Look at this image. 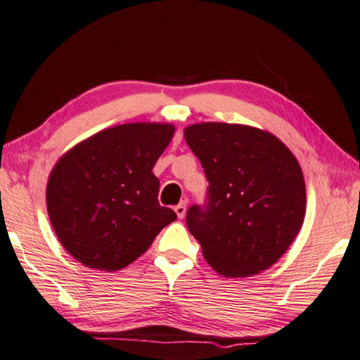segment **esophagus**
I'll return each instance as SVG.
<instances>
[{
  "mask_svg": "<svg viewBox=\"0 0 360 360\" xmlns=\"http://www.w3.org/2000/svg\"><path fill=\"white\" fill-rule=\"evenodd\" d=\"M186 207H188L186 200H181V202L175 207V213H176V217H179L180 219L185 218V215H186Z\"/></svg>",
  "mask_w": 360,
  "mask_h": 360,
  "instance_id": "1",
  "label": "esophagus"
}]
</instances>
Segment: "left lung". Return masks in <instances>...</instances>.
Wrapping results in <instances>:
<instances>
[{
    "instance_id": "8db88e82",
    "label": "left lung",
    "mask_w": 360,
    "mask_h": 360,
    "mask_svg": "<svg viewBox=\"0 0 360 360\" xmlns=\"http://www.w3.org/2000/svg\"><path fill=\"white\" fill-rule=\"evenodd\" d=\"M184 134L210 184L207 209L186 213L205 261L228 278L272 267L305 218V180L292 151L248 124L194 123Z\"/></svg>"
}]
</instances>
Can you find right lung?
Returning a JSON list of instances; mask_svg holds the SVG:
<instances>
[{
  "label": "right lung",
  "instance_id": "1",
  "mask_svg": "<svg viewBox=\"0 0 360 360\" xmlns=\"http://www.w3.org/2000/svg\"><path fill=\"white\" fill-rule=\"evenodd\" d=\"M175 132L172 123H124L69 148L49 175L50 223L69 255L85 267L115 272L134 262L176 219L158 202L151 169Z\"/></svg>",
  "mask_w": 360,
  "mask_h": 360
}]
</instances>
